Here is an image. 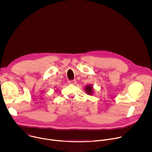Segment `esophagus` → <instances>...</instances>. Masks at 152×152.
Wrapping results in <instances>:
<instances>
[{"label":"esophagus","instance_id":"obj_1","mask_svg":"<svg viewBox=\"0 0 152 152\" xmlns=\"http://www.w3.org/2000/svg\"><path fill=\"white\" fill-rule=\"evenodd\" d=\"M69 83L70 84H73V85H75L76 83V79H73V80H69Z\"/></svg>","mask_w":152,"mask_h":152}]
</instances>
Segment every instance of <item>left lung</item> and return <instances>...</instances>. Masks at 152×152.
<instances>
[{
    "label": "left lung",
    "mask_w": 152,
    "mask_h": 152,
    "mask_svg": "<svg viewBox=\"0 0 152 152\" xmlns=\"http://www.w3.org/2000/svg\"><path fill=\"white\" fill-rule=\"evenodd\" d=\"M85 91H86V93H87L89 95H91L93 94V86L91 85H87L85 88Z\"/></svg>",
    "instance_id": "obj_1"
}]
</instances>
